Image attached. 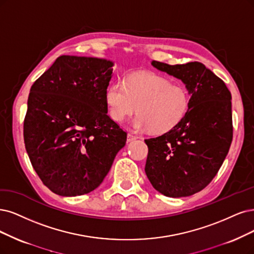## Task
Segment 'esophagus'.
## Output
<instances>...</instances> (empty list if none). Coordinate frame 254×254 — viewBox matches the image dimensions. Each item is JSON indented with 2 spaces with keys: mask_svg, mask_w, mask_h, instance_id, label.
<instances>
[{
  "mask_svg": "<svg viewBox=\"0 0 254 254\" xmlns=\"http://www.w3.org/2000/svg\"><path fill=\"white\" fill-rule=\"evenodd\" d=\"M138 137L133 135V134H127V141L130 142V141H135V140L137 139Z\"/></svg>",
  "mask_w": 254,
  "mask_h": 254,
  "instance_id": "esophagus-1",
  "label": "esophagus"
}]
</instances>
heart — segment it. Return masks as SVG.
<instances>
[{
	"label": "heart",
	"instance_id": "b5f03b06",
	"mask_svg": "<svg viewBox=\"0 0 254 254\" xmlns=\"http://www.w3.org/2000/svg\"><path fill=\"white\" fill-rule=\"evenodd\" d=\"M106 102L115 121H124L137 110L139 114L133 121L136 128L163 134L183 120L190 96L181 83H172L155 73H137L130 75L126 83H111L106 91Z\"/></svg>",
	"mask_w": 254,
	"mask_h": 254
}]
</instances>
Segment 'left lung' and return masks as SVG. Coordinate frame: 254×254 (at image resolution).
Wrapping results in <instances>:
<instances>
[{"instance_id": "obj_1", "label": "left lung", "mask_w": 254, "mask_h": 254, "mask_svg": "<svg viewBox=\"0 0 254 254\" xmlns=\"http://www.w3.org/2000/svg\"><path fill=\"white\" fill-rule=\"evenodd\" d=\"M158 70L181 79L190 94L189 112L175 128L145 139V174L154 189L181 198L201 191L218 174L232 141L231 93L225 82L199 62L167 64Z\"/></svg>"}]
</instances>
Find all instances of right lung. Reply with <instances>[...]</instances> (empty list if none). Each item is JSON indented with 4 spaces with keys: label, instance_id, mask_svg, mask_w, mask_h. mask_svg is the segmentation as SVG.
I'll return each instance as SVG.
<instances>
[{
    "label": "right lung",
    "instance_id": "1",
    "mask_svg": "<svg viewBox=\"0 0 254 254\" xmlns=\"http://www.w3.org/2000/svg\"><path fill=\"white\" fill-rule=\"evenodd\" d=\"M110 61L62 55L30 89L24 141L42 182L56 194L89 193L126 145L127 133L108 115Z\"/></svg>",
    "mask_w": 254,
    "mask_h": 254
}]
</instances>
